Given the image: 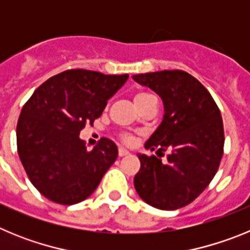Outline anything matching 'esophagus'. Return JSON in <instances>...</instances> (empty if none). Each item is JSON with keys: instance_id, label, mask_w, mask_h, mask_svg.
<instances>
[{"instance_id": "esophagus-1", "label": "esophagus", "mask_w": 250, "mask_h": 250, "mask_svg": "<svg viewBox=\"0 0 250 250\" xmlns=\"http://www.w3.org/2000/svg\"><path fill=\"white\" fill-rule=\"evenodd\" d=\"M127 154H129V151H127L126 149H124V147H120V149H119V156H125L127 155Z\"/></svg>"}]
</instances>
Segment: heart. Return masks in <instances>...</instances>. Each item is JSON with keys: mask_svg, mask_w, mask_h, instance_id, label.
Returning <instances> with one entry per match:
<instances>
[{"mask_svg": "<svg viewBox=\"0 0 250 250\" xmlns=\"http://www.w3.org/2000/svg\"><path fill=\"white\" fill-rule=\"evenodd\" d=\"M151 98H155V96L147 91H139V92H136L135 98H134V101H135L136 106L139 107V106L143 105L144 103H146V101ZM121 139H123V141L125 143V144H131L132 143V138L129 135H123L121 136Z\"/></svg>", "mask_w": 250, "mask_h": 250, "instance_id": "heart-1", "label": "heart"}]
</instances>
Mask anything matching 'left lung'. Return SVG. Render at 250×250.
<instances>
[{
    "mask_svg": "<svg viewBox=\"0 0 250 250\" xmlns=\"http://www.w3.org/2000/svg\"><path fill=\"white\" fill-rule=\"evenodd\" d=\"M132 79L164 103V118L145 147L158 152L171 149L167 163L155 155L138 154L141 165L134 178L135 190L151 207L175 210L195 200L218 171L224 150L220 110L204 86L182 70Z\"/></svg>",
    "mask_w": 250,
    "mask_h": 250,
    "instance_id": "8db88e82",
    "label": "left lung"
}]
</instances>
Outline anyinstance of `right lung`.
Here are the masks:
<instances>
[{
  "mask_svg": "<svg viewBox=\"0 0 250 250\" xmlns=\"http://www.w3.org/2000/svg\"><path fill=\"white\" fill-rule=\"evenodd\" d=\"M129 75L66 70L39 86L17 123V151L30 182L57 204L89 198L118 158V147L101 138L92 150L80 131L100 118L107 100Z\"/></svg>",
  "mask_w": 250,
  "mask_h": 250,
  "instance_id": "obj_1",
  "label": "right lung"
}]
</instances>
